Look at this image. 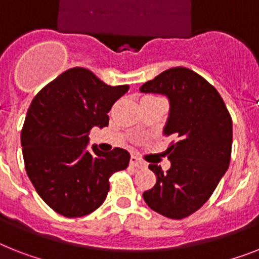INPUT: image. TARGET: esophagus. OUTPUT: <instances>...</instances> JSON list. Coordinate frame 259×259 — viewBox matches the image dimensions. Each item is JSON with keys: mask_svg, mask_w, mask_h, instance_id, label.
Instances as JSON below:
<instances>
[{"mask_svg": "<svg viewBox=\"0 0 259 259\" xmlns=\"http://www.w3.org/2000/svg\"><path fill=\"white\" fill-rule=\"evenodd\" d=\"M130 165L136 166L138 169H144V167H146V162H144L142 159H140L138 157H136V155H132V158H130Z\"/></svg>", "mask_w": 259, "mask_h": 259, "instance_id": "1", "label": "esophagus"}]
</instances>
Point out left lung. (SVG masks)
<instances>
[{
	"mask_svg": "<svg viewBox=\"0 0 259 259\" xmlns=\"http://www.w3.org/2000/svg\"><path fill=\"white\" fill-rule=\"evenodd\" d=\"M142 93H159L170 101L165 136L171 166L149 165L155 185L144 193L145 202L163 217L182 220L211 197L230 163L233 121L211 83L188 68H171L141 86Z\"/></svg>",
	"mask_w": 259,
	"mask_h": 259,
	"instance_id": "left-lung-1",
	"label": "left lung"
}]
</instances>
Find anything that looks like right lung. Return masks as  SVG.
Returning a JSON list of instances; mask_svg holds the SVG:
<instances>
[{
	"instance_id": "add662e5",
	"label": "right lung",
	"mask_w": 259,
	"mask_h": 259,
	"mask_svg": "<svg viewBox=\"0 0 259 259\" xmlns=\"http://www.w3.org/2000/svg\"><path fill=\"white\" fill-rule=\"evenodd\" d=\"M129 85L110 86L89 69L71 68L39 90L21 130L25 169L35 191L56 213L83 217L104 203L110 177L129 165L114 148L86 150L90 130L109 125L111 106Z\"/></svg>"
}]
</instances>
